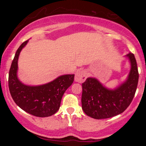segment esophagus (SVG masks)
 Listing matches in <instances>:
<instances>
[{"mask_svg":"<svg viewBox=\"0 0 146 146\" xmlns=\"http://www.w3.org/2000/svg\"><path fill=\"white\" fill-rule=\"evenodd\" d=\"M87 78V73L84 70H79L76 72L75 76V82L79 83H82L86 80Z\"/></svg>","mask_w":146,"mask_h":146,"instance_id":"obj_1","label":"esophagus"}]
</instances>
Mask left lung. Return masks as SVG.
I'll use <instances>...</instances> for the list:
<instances>
[{"label": "left lung", "mask_w": 146, "mask_h": 146, "mask_svg": "<svg viewBox=\"0 0 146 146\" xmlns=\"http://www.w3.org/2000/svg\"><path fill=\"white\" fill-rule=\"evenodd\" d=\"M127 56L131 64L130 74L116 89H107L95 78H87L82 84V106L88 116L96 119L110 118L122 113L130 104L137 88L139 72L133 53Z\"/></svg>", "instance_id": "obj_1"}]
</instances>
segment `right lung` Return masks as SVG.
<instances>
[{"instance_id":"obj_1","label":"right lung","mask_w":146,"mask_h":146,"mask_svg":"<svg viewBox=\"0 0 146 146\" xmlns=\"http://www.w3.org/2000/svg\"><path fill=\"white\" fill-rule=\"evenodd\" d=\"M28 40L22 44L15 54L9 72V89L11 98L21 109L36 117L54 115L59 110L61 100L66 90L74 81V75H64L51 82L38 86L23 84L16 75L18 59Z\"/></svg>"}]
</instances>
